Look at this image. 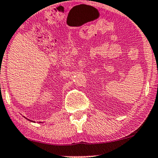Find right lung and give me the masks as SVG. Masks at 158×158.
<instances>
[{"label":"right lung","instance_id":"right-lung-1","mask_svg":"<svg viewBox=\"0 0 158 158\" xmlns=\"http://www.w3.org/2000/svg\"><path fill=\"white\" fill-rule=\"evenodd\" d=\"M24 118H25V117H24ZM25 118L27 119V120H29V121H31V122H35V121H31V120H29V119H28V118ZM39 123H41V122H39Z\"/></svg>","mask_w":158,"mask_h":158}]
</instances>
